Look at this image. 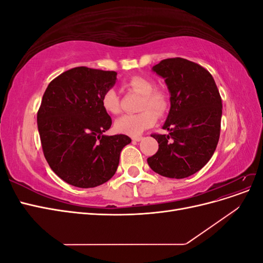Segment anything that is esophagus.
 Masks as SVG:
<instances>
[{"mask_svg":"<svg viewBox=\"0 0 263 263\" xmlns=\"http://www.w3.org/2000/svg\"><path fill=\"white\" fill-rule=\"evenodd\" d=\"M132 140H133L134 142H138V141L142 140V137H134Z\"/></svg>","mask_w":263,"mask_h":263,"instance_id":"obj_1","label":"esophagus"}]
</instances>
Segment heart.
Instances as JSON below:
<instances>
[{
	"mask_svg": "<svg viewBox=\"0 0 263 263\" xmlns=\"http://www.w3.org/2000/svg\"><path fill=\"white\" fill-rule=\"evenodd\" d=\"M124 87L142 95L139 114H128L119 117L115 122V130L127 136L137 137L153 127L157 115H163L169 106V98L164 90L154 87L153 80L141 76L132 77L124 83ZM102 106L105 112L116 115L121 112V102L115 90L109 89L102 97ZM151 109L148 110L147 108Z\"/></svg>",
	"mask_w": 263,
	"mask_h": 263,
	"instance_id": "1",
	"label": "heart"
}]
</instances>
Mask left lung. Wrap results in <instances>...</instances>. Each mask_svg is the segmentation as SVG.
<instances>
[{"mask_svg":"<svg viewBox=\"0 0 263 263\" xmlns=\"http://www.w3.org/2000/svg\"><path fill=\"white\" fill-rule=\"evenodd\" d=\"M164 79L170 110L162 126L169 135H153L159 149L147 159L156 173L184 179L201 170L217 147L221 99L208 70L183 58H170L153 67Z\"/></svg>","mask_w":263,"mask_h":263,"instance_id":"obj_1","label":"left lung"}]
</instances>
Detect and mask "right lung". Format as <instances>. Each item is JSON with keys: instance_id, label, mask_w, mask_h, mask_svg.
<instances>
[{"instance_id": "add662e5", "label": "right lung", "mask_w": 263, "mask_h": 263, "mask_svg": "<svg viewBox=\"0 0 263 263\" xmlns=\"http://www.w3.org/2000/svg\"><path fill=\"white\" fill-rule=\"evenodd\" d=\"M115 71L77 67L49 83L37 113L43 151L51 170L77 187H95L112 178L126 135H104L112 118L102 97L116 83Z\"/></svg>"}]
</instances>
